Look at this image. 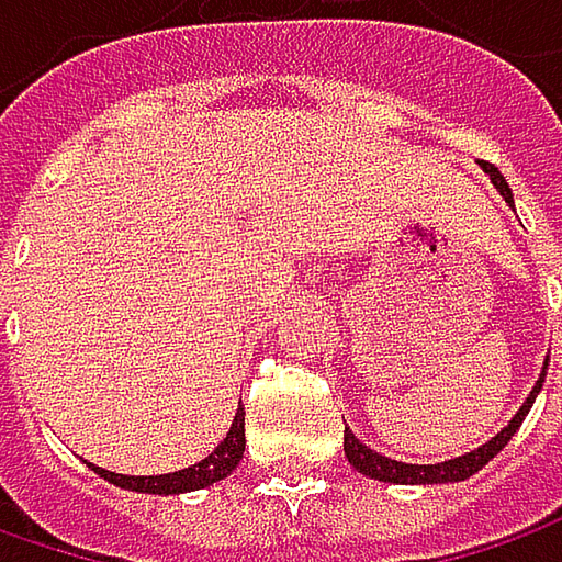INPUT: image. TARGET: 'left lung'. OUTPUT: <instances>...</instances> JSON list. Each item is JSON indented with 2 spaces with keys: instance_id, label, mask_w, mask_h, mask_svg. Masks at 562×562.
Listing matches in <instances>:
<instances>
[{
  "instance_id": "8db88e82",
  "label": "left lung",
  "mask_w": 562,
  "mask_h": 562,
  "mask_svg": "<svg viewBox=\"0 0 562 562\" xmlns=\"http://www.w3.org/2000/svg\"><path fill=\"white\" fill-rule=\"evenodd\" d=\"M482 165V171H485L487 178H491V184L497 187V193L513 205V190L504 181V175L494 168V165L479 162ZM544 375H548V362H544V369H541V375L535 381V387L529 391V397L526 403L516 409V416L491 438V441L479 443L475 450H469L463 457H453V460H443V463H400V460H391V457H381L375 453L372 447H366V443L359 441L357 435L350 431V428H344V453H347V460L350 465L362 472L366 479H375V482H387V485H450V482H465L469 475H475L482 465H487L504 447L507 441L519 431V425L522 419L529 416L531 403L538 397V391H541V384H544Z\"/></svg>"
}]
</instances>
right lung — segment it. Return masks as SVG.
I'll list each match as a JSON object with an SVG mask.
<instances>
[{"label":"right lung","mask_w":562,"mask_h":562,"mask_svg":"<svg viewBox=\"0 0 562 562\" xmlns=\"http://www.w3.org/2000/svg\"><path fill=\"white\" fill-rule=\"evenodd\" d=\"M244 447H247V438H244V406H237L234 413V422L227 428L225 441L218 443L205 460L200 463L187 465V469H178V472H168V475H119V472H109V469H99V465L87 463L99 479H105L109 485L124 487V491H137V494H187V491H203V487L215 485L227 479L240 460H244Z\"/></svg>","instance_id":"right-lung-1"}]
</instances>
